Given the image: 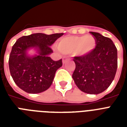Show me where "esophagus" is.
<instances>
[{"label": "esophagus", "instance_id": "obj_1", "mask_svg": "<svg viewBox=\"0 0 127 127\" xmlns=\"http://www.w3.org/2000/svg\"><path fill=\"white\" fill-rule=\"evenodd\" d=\"M67 59H66V57H64V58H63V64H64L66 63V61H67Z\"/></svg>", "mask_w": 127, "mask_h": 127}]
</instances>
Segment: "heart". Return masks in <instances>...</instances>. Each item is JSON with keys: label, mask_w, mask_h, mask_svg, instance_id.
Wrapping results in <instances>:
<instances>
[{"label": "heart", "mask_w": 127, "mask_h": 127, "mask_svg": "<svg viewBox=\"0 0 127 127\" xmlns=\"http://www.w3.org/2000/svg\"><path fill=\"white\" fill-rule=\"evenodd\" d=\"M96 40L92 35L67 36L60 39L57 48L60 52L65 55L78 57L88 55L95 49Z\"/></svg>", "instance_id": "obj_1"}]
</instances>
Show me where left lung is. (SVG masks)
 I'll return each instance as SVG.
<instances>
[{
  "label": "left lung",
  "mask_w": 127,
  "mask_h": 127,
  "mask_svg": "<svg viewBox=\"0 0 127 127\" xmlns=\"http://www.w3.org/2000/svg\"><path fill=\"white\" fill-rule=\"evenodd\" d=\"M96 40L95 49L85 57H74L72 78L83 92L98 94L112 83L117 68V50L112 40L96 32H90Z\"/></svg>",
  "instance_id": "8db88e82"
}]
</instances>
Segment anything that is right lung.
<instances>
[{"instance_id":"1","label":"right lung","mask_w":127,"mask_h":127,"mask_svg":"<svg viewBox=\"0 0 127 127\" xmlns=\"http://www.w3.org/2000/svg\"><path fill=\"white\" fill-rule=\"evenodd\" d=\"M63 33L47 35L41 33L21 37L13 45L9 57V69L16 84L29 94L47 90L53 83L56 71L63 65L62 59L54 61L49 57L50 47ZM34 48L36 54L30 56Z\"/></svg>"}]
</instances>
